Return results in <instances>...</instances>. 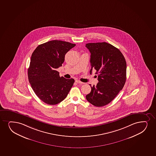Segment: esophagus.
<instances>
[{
    "label": "esophagus",
    "mask_w": 156,
    "mask_h": 156,
    "mask_svg": "<svg viewBox=\"0 0 156 156\" xmlns=\"http://www.w3.org/2000/svg\"><path fill=\"white\" fill-rule=\"evenodd\" d=\"M75 82L77 83H79V84H83V83H82V82H81L80 81L78 80H76Z\"/></svg>",
    "instance_id": "34e87169"
}]
</instances>
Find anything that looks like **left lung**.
<instances>
[{"mask_svg": "<svg viewBox=\"0 0 156 156\" xmlns=\"http://www.w3.org/2000/svg\"><path fill=\"white\" fill-rule=\"evenodd\" d=\"M91 69L96 70L99 83L91 86L87 101L97 107L105 106L113 100L124 86L126 79V62L118 48L106 42L90 43ZM91 86V84H90Z\"/></svg>", "mask_w": 156, "mask_h": 156, "instance_id": "obj_1", "label": "left lung"}]
</instances>
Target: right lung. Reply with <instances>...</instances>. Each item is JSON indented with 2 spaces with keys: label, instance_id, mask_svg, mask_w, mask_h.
Instances as JSON below:
<instances>
[{
  "label": "right lung",
  "instance_id": "right-lung-1",
  "mask_svg": "<svg viewBox=\"0 0 156 156\" xmlns=\"http://www.w3.org/2000/svg\"><path fill=\"white\" fill-rule=\"evenodd\" d=\"M76 44L59 40L40 44L32 54L28 79L36 95L50 105L64 100L75 80L60 77L56 69L62 66L66 54Z\"/></svg>",
  "mask_w": 156,
  "mask_h": 156
}]
</instances>
